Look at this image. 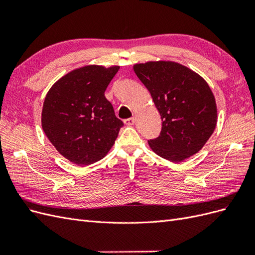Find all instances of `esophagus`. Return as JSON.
<instances>
[{
  "mask_svg": "<svg viewBox=\"0 0 255 255\" xmlns=\"http://www.w3.org/2000/svg\"><path fill=\"white\" fill-rule=\"evenodd\" d=\"M125 123L127 126H133L134 123H135V118L133 117V118H128V119H126L125 120Z\"/></svg>",
  "mask_w": 255,
  "mask_h": 255,
  "instance_id": "obj_1",
  "label": "esophagus"
}]
</instances>
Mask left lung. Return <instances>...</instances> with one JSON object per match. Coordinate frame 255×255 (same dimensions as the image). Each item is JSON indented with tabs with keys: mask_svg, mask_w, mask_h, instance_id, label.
I'll use <instances>...</instances> for the list:
<instances>
[{
	"mask_svg": "<svg viewBox=\"0 0 255 255\" xmlns=\"http://www.w3.org/2000/svg\"><path fill=\"white\" fill-rule=\"evenodd\" d=\"M159 112L160 135L148 140L158 156L179 163L198 153L217 125V105L206 81L170 60L133 66Z\"/></svg>",
	"mask_w": 255,
	"mask_h": 255,
	"instance_id": "1",
	"label": "left lung"
}]
</instances>
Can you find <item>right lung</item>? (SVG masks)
Returning a JSON list of instances; mask_svg holds the SVG:
<instances>
[{
	"label": "right lung",
	"instance_id": "obj_1",
	"mask_svg": "<svg viewBox=\"0 0 255 255\" xmlns=\"http://www.w3.org/2000/svg\"><path fill=\"white\" fill-rule=\"evenodd\" d=\"M119 68L88 65L74 69L54 83L45 96L43 132L71 163L87 166L102 159L118 137L123 122L104 92Z\"/></svg>",
	"mask_w": 255,
	"mask_h": 255
}]
</instances>
